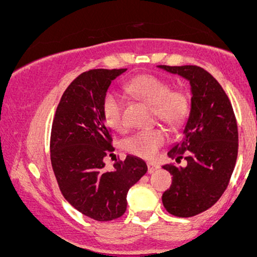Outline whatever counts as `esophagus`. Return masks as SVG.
Wrapping results in <instances>:
<instances>
[{
	"mask_svg": "<svg viewBox=\"0 0 257 257\" xmlns=\"http://www.w3.org/2000/svg\"><path fill=\"white\" fill-rule=\"evenodd\" d=\"M158 166L157 164H155V163H152V162H149V163H147V172H149V174H152V173H155L156 170H158Z\"/></svg>",
	"mask_w": 257,
	"mask_h": 257,
	"instance_id": "esophagus-1",
	"label": "esophagus"
}]
</instances>
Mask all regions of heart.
Listing matches in <instances>:
<instances>
[{"instance_id":"b5f03b06","label":"heart","mask_w":257,"mask_h":257,"mask_svg":"<svg viewBox=\"0 0 257 257\" xmlns=\"http://www.w3.org/2000/svg\"><path fill=\"white\" fill-rule=\"evenodd\" d=\"M125 90L135 98L152 106L155 117L167 125L175 128L184 123L190 112V99L182 90H170V84L155 75H140L125 83ZM123 104L119 95L107 93L102 100V116L110 128H123ZM167 134L161 128H150L135 133L124 141L129 153L143 158H152L166 143Z\"/></svg>"}]
</instances>
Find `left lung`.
<instances>
[{
  "mask_svg": "<svg viewBox=\"0 0 257 257\" xmlns=\"http://www.w3.org/2000/svg\"><path fill=\"white\" fill-rule=\"evenodd\" d=\"M157 67L180 76L191 87L182 137L168 150L178 163L186 159V166L162 167L173 175L162 202L174 216H194L213 206L228 185L238 153L237 122L222 87L204 69L193 65Z\"/></svg>",
  "mask_w": 257,
  "mask_h": 257,
  "instance_id": "obj_1",
  "label": "left lung"
}]
</instances>
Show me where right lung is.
Here are the masks:
<instances>
[{"mask_svg":"<svg viewBox=\"0 0 257 257\" xmlns=\"http://www.w3.org/2000/svg\"><path fill=\"white\" fill-rule=\"evenodd\" d=\"M126 69L83 72L64 91L51 134L53 172L64 198L76 210L96 221H111L126 209L129 188L145 175V161L128 155L106 170L112 151L102 116V100L111 82Z\"/></svg>","mask_w":257,"mask_h":257,"instance_id":"add662e5","label":"right lung"}]
</instances>
